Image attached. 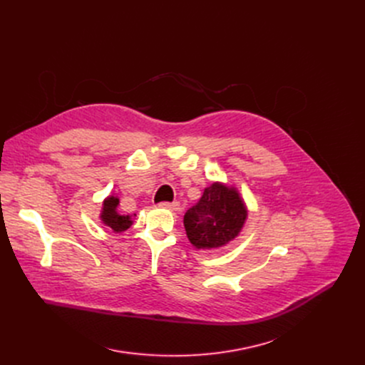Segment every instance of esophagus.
<instances>
[{
  "mask_svg": "<svg viewBox=\"0 0 365 365\" xmlns=\"http://www.w3.org/2000/svg\"><path fill=\"white\" fill-rule=\"evenodd\" d=\"M159 206H162V207H165V210H169V211H179L180 210L179 202H162V203H159Z\"/></svg>",
  "mask_w": 365,
  "mask_h": 365,
  "instance_id": "obj_1",
  "label": "esophagus"
}]
</instances>
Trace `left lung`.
I'll use <instances>...</instances> for the list:
<instances>
[{
	"label": "left lung",
	"mask_w": 365,
	"mask_h": 365,
	"mask_svg": "<svg viewBox=\"0 0 365 365\" xmlns=\"http://www.w3.org/2000/svg\"><path fill=\"white\" fill-rule=\"evenodd\" d=\"M245 220L247 207L240 193L222 183H212L203 190L199 202L189 207L183 225L197 250H211L232 241Z\"/></svg>",
	"instance_id": "obj_1"
}]
</instances>
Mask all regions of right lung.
Returning <instances> with one entry per match:
<instances>
[{
	"label": "right lung",
	"mask_w": 365,
	"mask_h": 365,
	"mask_svg": "<svg viewBox=\"0 0 365 365\" xmlns=\"http://www.w3.org/2000/svg\"><path fill=\"white\" fill-rule=\"evenodd\" d=\"M120 203V199L115 196H110L103 200L101 220L107 227H110L114 232H123L130 228L133 224L130 215H120L117 211V206Z\"/></svg>",
	"instance_id": "right-lung-1"
}]
</instances>
